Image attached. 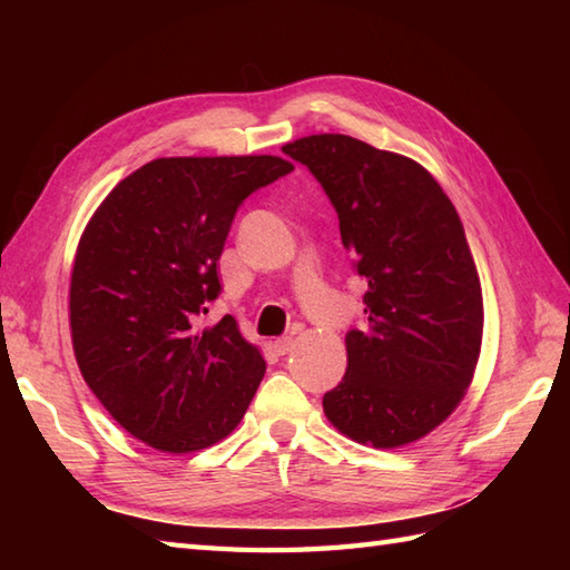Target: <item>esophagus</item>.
Returning a JSON list of instances; mask_svg holds the SVG:
<instances>
[{"label": "esophagus", "mask_w": 570, "mask_h": 570, "mask_svg": "<svg viewBox=\"0 0 570 570\" xmlns=\"http://www.w3.org/2000/svg\"><path fill=\"white\" fill-rule=\"evenodd\" d=\"M292 347H294V337H288V335L276 337V341H274V350L278 355H288V353H292Z\"/></svg>", "instance_id": "esophagus-1"}]
</instances>
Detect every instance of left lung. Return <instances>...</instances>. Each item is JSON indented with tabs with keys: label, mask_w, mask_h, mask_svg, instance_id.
Wrapping results in <instances>:
<instances>
[{
	"label": "left lung",
	"mask_w": 570,
	"mask_h": 570,
	"mask_svg": "<svg viewBox=\"0 0 570 570\" xmlns=\"http://www.w3.org/2000/svg\"><path fill=\"white\" fill-rule=\"evenodd\" d=\"M323 186L367 278L362 331L323 411L347 439L396 448L453 414L482 343V288L463 223L421 164L345 135L286 144Z\"/></svg>",
	"instance_id": "1"
}]
</instances>
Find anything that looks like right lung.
<instances>
[{
	"label": "right lung",
	"mask_w": 570,
	"mask_h": 570,
	"mask_svg": "<svg viewBox=\"0 0 570 570\" xmlns=\"http://www.w3.org/2000/svg\"><path fill=\"white\" fill-rule=\"evenodd\" d=\"M294 171L282 156H174L129 174L90 217L70 276L82 380L135 439L203 451L245 416L264 357L233 316L200 328L220 294L235 213Z\"/></svg>",
	"instance_id": "obj_1"
}]
</instances>
